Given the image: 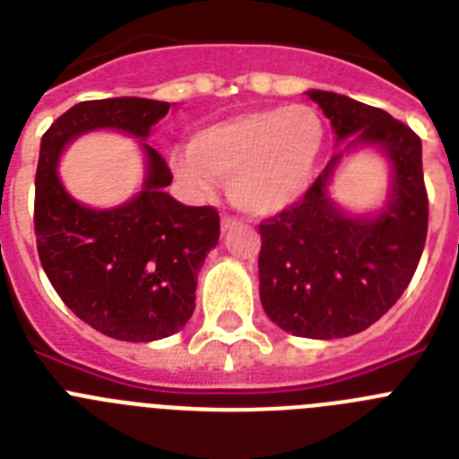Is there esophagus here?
<instances>
[{
  "label": "esophagus",
  "instance_id": "1",
  "mask_svg": "<svg viewBox=\"0 0 459 459\" xmlns=\"http://www.w3.org/2000/svg\"><path fill=\"white\" fill-rule=\"evenodd\" d=\"M237 225H241V221H238V218H234V216H222V221H221L222 232H227V230H232V227H237Z\"/></svg>",
  "mask_w": 459,
  "mask_h": 459
}]
</instances>
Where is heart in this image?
<instances>
[{
    "label": "heart",
    "mask_w": 459,
    "mask_h": 459,
    "mask_svg": "<svg viewBox=\"0 0 459 459\" xmlns=\"http://www.w3.org/2000/svg\"><path fill=\"white\" fill-rule=\"evenodd\" d=\"M324 142L326 126L315 108H262L200 128L169 165L195 193H211L222 179L238 209L271 216L310 188Z\"/></svg>",
    "instance_id": "1"
}]
</instances>
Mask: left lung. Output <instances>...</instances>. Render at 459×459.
I'll use <instances>...</instances> for the list:
<instances>
[{"label":"left lung","mask_w":459,"mask_h":459,"mask_svg":"<svg viewBox=\"0 0 459 459\" xmlns=\"http://www.w3.org/2000/svg\"><path fill=\"white\" fill-rule=\"evenodd\" d=\"M338 140L377 144L393 163V195L377 218H351L328 200L338 152L301 200L259 222V299L271 322L301 338L360 333L386 315L411 282L428 237L420 137L372 105L307 91ZM347 147V149H350Z\"/></svg>","instance_id":"obj_1"}]
</instances>
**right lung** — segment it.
<instances>
[{
	"label": "right lung",
	"mask_w": 459,
	"mask_h": 459,
	"mask_svg": "<svg viewBox=\"0 0 459 459\" xmlns=\"http://www.w3.org/2000/svg\"><path fill=\"white\" fill-rule=\"evenodd\" d=\"M149 99L82 100L64 112L40 140L34 232L40 264L56 294L84 324L126 342L177 333L195 310L197 271L216 248L221 216L213 206H186L165 193V158L144 144L147 181L117 209L78 204L56 177V160L73 137L117 128L140 140L168 115Z\"/></svg>",
	"instance_id": "obj_1"
}]
</instances>
